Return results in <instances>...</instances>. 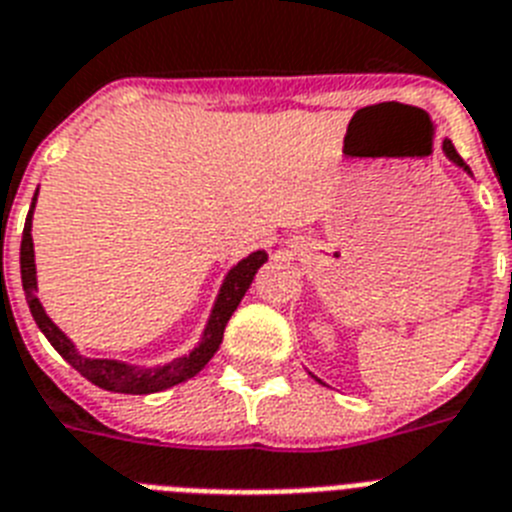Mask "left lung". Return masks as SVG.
<instances>
[{
	"label": "left lung",
	"instance_id": "left-lung-1",
	"mask_svg": "<svg viewBox=\"0 0 512 512\" xmlns=\"http://www.w3.org/2000/svg\"><path fill=\"white\" fill-rule=\"evenodd\" d=\"M444 152H447V157H450V160L455 162V165H460V168H463V170H468V173H471V168H468V165H465V162H463V157L458 155V149L452 147V141H450V139H444Z\"/></svg>",
	"mask_w": 512,
	"mask_h": 512
}]
</instances>
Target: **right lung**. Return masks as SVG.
<instances>
[{
    "label": "right lung",
    "mask_w": 512,
    "mask_h": 512,
    "mask_svg": "<svg viewBox=\"0 0 512 512\" xmlns=\"http://www.w3.org/2000/svg\"><path fill=\"white\" fill-rule=\"evenodd\" d=\"M33 205H36V197H33ZM33 205L31 213H28L26 218V228H23V242H20V278H23V292H26L33 321L41 328V334L47 336L54 350L60 352L83 378H89L91 384H97L99 389H107V392L155 394L162 392V389H168V386L181 384L186 378L197 376V373L210 363V357L218 352L228 318L234 315V310L239 307L242 297L247 294L257 268L268 260L265 252H252L249 257H244L242 263H236L234 268L228 270L226 281L220 286L218 299H215L213 315H210L205 334H202V342H199V347H194L186 357H178V360H173V363L168 365H160V368H136V365L118 363V360H91V357L78 355L73 342L62 334L60 328L54 326L52 318L44 313L39 297H36V263H33L31 239Z\"/></svg>",
    "instance_id": "right-lung-1"
}]
</instances>
